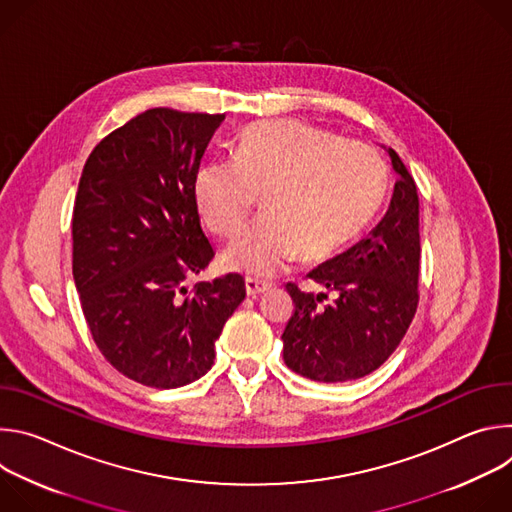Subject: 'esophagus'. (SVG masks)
Wrapping results in <instances>:
<instances>
[{"label":"esophagus","mask_w":512,"mask_h":512,"mask_svg":"<svg viewBox=\"0 0 512 512\" xmlns=\"http://www.w3.org/2000/svg\"><path fill=\"white\" fill-rule=\"evenodd\" d=\"M269 287H271L269 281H261V279H253V277H247V279H245V289H247V294H249L251 298L263 294V291H267Z\"/></svg>","instance_id":"obj_1"}]
</instances>
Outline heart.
Segmentation results:
<instances>
[{
	"label": "heart",
	"mask_w": 512,
	"mask_h": 512,
	"mask_svg": "<svg viewBox=\"0 0 512 512\" xmlns=\"http://www.w3.org/2000/svg\"><path fill=\"white\" fill-rule=\"evenodd\" d=\"M261 192L263 214L235 239L225 261L255 277L291 261H320L362 231L385 192V166L371 145L314 125L277 119L249 125L233 160L204 162L194 200L204 223L231 237Z\"/></svg>",
	"instance_id": "1"
}]
</instances>
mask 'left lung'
<instances>
[{
  "label": "left lung",
  "mask_w": 512,
  "mask_h": 512,
  "mask_svg": "<svg viewBox=\"0 0 512 512\" xmlns=\"http://www.w3.org/2000/svg\"><path fill=\"white\" fill-rule=\"evenodd\" d=\"M397 182L381 223L342 255L308 273L336 296L287 283L296 304L283 330L287 367L318 383H344L377 371L403 340L419 302V198L395 150Z\"/></svg>",
  "instance_id": "8db88e82"
}]
</instances>
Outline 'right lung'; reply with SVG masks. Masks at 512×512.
I'll return each mask as SVG.
<instances>
[{
    "instance_id": "right-lung-1",
    "label": "right lung",
    "mask_w": 512,
    "mask_h": 512,
    "mask_svg": "<svg viewBox=\"0 0 512 512\" xmlns=\"http://www.w3.org/2000/svg\"><path fill=\"white\" fill-rule=\"evenodd\" d=\"M225 115L148 109L91 152L72 210V277L101 354L127 379L184 387L210 371L214 342L245 300L227 273L186 287L214 249L194 176Z\"/></svg>"
}]
</instances>
